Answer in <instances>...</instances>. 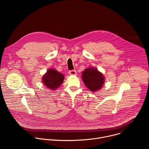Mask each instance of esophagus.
<instances>
[{
	"label": "esophagus",
	"mask_w": 149,
	"mask_h": 149,
	"mask_svg": "<svg viewBox=\"0 0 149 149\" xmlns=\"http://www.w3.org/2000/svg\"><path fill=\"white\" fill-rule=\"evenodd\" d=\"M68 74L70 75H77V71L75 70H71V71H69Z\"/></svg>",
	"instance_id": "esophagus-1"
}]
</instances>
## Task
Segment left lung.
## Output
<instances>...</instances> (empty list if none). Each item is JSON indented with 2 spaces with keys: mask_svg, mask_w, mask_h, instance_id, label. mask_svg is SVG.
Instances as JSON below:
<instances>
[{
  "mask_svg": "<svg viewBox=\"0 0 149 149\" xmlns=\"http://www.w3.org/2000/svg\"><path fill=\"white\" fill-rule=\"evenodd\" d=\"M81 77L86 86L93 92L100 90L105 81L103 74L94 67L85 70Z\"/></svg>",
  "mask_w": 149,
  "mask_h": 149,
  "instance_id": "1",
  "label": "left lung"
}]
</instances>
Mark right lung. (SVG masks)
<instances>
[{"mask_svg":"<svg viewBox=\"0 0 149 149\" xmlns=\"http://www.w3.org/2000/svg\"><path fill=\"white\" fill-rule=\"evenodd\" d=\"M64 76L55 69H49L42 78V82L51 90H55L62 84Z\"/></svg>","mask_w":149,"mask_h":149,"instance_id":"1","label":"right lung"}]
</instances>
